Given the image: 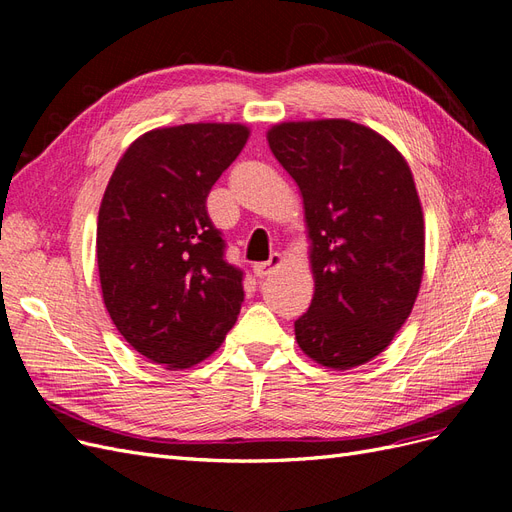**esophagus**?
Here are the masks:
<instances>
[{
    "mask_svg": "<svg viewBox=\"0 0 512 512\" xmlns=\"http://www.w3.org/2000/svg\"><path fill=\"white\" fill-rule=\"evenodd\" d=\"M282 267V256L280 254H271V258L267 262H256L254 265V275L256 277H267L269 273H273L275 269Z\"/></svg>",
    "mask_w": 512,
    "mask_h": 512,
    "instance_id": "esophagus-1",
    "label": "esophagus"
}]
</instances>
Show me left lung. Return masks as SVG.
I'll list each match as a JSON object with an SVG mask.
<instances>
[{
    "label": "left lung",
    "instance_id": "1",
    "mask_svg": "<svg viewBox=\"0 0 512 512\" xmlns=\"http://www.w3.org/2000/svg\"><path fill=\"white\" fill-rule=\"evenodd\" d=\"M299 185L314 299L294 322L299 348L352 369L393 342L425 269V222L412 170L382 134L348 119L284 121L267 132Z\"/></svg>",
    "mask_w": 512,
    "mask_h": 512
}]
</instances>
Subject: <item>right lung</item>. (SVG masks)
I'll return each instance as SVG.
<instances>
[{
	"label": "right lung",
	"instance_id": "right-lung-1",
	"mask_svg": "<svg viewBox=\"0 0 512 512\" xmlns=\"http://www.w3.org/2000/svg\"><path fill=\"white\" fill-rule=\"evenodd\" d=\"M247 138L243 123L145 132L104 190L96 254L106 312L136 352L166 369L205 361L237 322L243 271L224 260L207 196Z\"/></svg>",
	"mask_w": 512,
	"mask_h": 512
}]
</instances>
